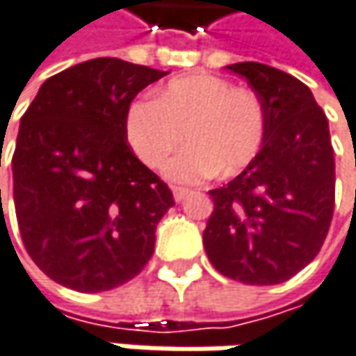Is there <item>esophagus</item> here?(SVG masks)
I'll use <instances>...</instances> for the list:
<instances>
[{
	"instance_id": "obj_1",
	"label": "esophagus",
	"mask_w": 356,
	"mask_h": 356,
	"mask_svg": "<svg viewBox=\"0 0 356 356\" xmlns=\"http://www.w3.org/2000/svg\"><path fill=\"white\" fill-rule=\"evenodd\" d=\"M172 192H174V200H176V202H182V200L188 196V192L191 191H188V188H182V186H174Z\"/></svg>"
}]
</instances>
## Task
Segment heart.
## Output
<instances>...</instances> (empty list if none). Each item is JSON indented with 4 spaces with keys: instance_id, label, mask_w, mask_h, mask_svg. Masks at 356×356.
I'll return each instance as SVG.
<instances>
[{
    "instance_id": "heart-1",
    "label": "heart",
    "mask_w": 356,
    "mask_h": 356,
    "mask_svg": "<svg viewBox=\"0 0 356 356\" xmlns=\"http://www.w3.org/2000/svg\"><path fill=\"white\" fill-rule=\"evenodd\" d=\"M134 154L160 168L186 140L188 147L165 165L174 182H198L215 172L229 176L249 165L266 138V109L249 89L213 74L170 81L156 99H138L125 113Z\"/></svg>"
}]
</instances>
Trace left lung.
Wrapping results in <instances>:
<instances>
[{
  "mask_svg": "<svg viewBox=\"0 0 356 356\" xmlns=\"http://www.w3.org/2000/svg\"><path fill=\"white\" fill-rule=\"evenodd\" d=\"M266 109L255 160L211 191L215 211L202 233L216 271L249 286H273L318 255L334 211V152L328 119L312 90L261 63L227 66Z\"/></svg>",
  "mask_w": 356,
  "mask_h": 356,
  "instance_id": "obj_1",
  "label": "left lung"
}]
</instances>
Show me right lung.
Here are the masks:
<instances>
[{
  "label": "right lung",
  "mask_w": 356,
  "mask_h": 356,
  "mask_svg": "<svg viewBox=\"0 0 356 356\" xmlns=\"http://www.w3.org/2000/svg\"><path fill=\"white\" fill-rule=\"evenodd\" d=\"M165 74L119 58L74 64L40 87L19 121L12 158L19 235L64 288L113 290L154 253L174 198L127 145L125 113Z\"/></svg>",
  "instance_id": "obj_1"
}]
</instances>
